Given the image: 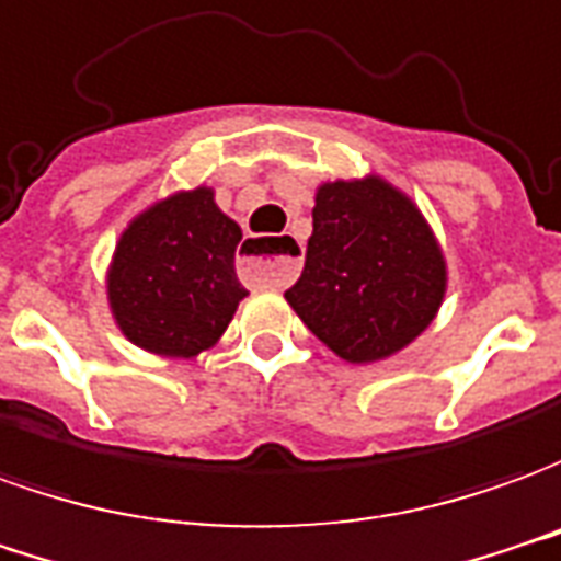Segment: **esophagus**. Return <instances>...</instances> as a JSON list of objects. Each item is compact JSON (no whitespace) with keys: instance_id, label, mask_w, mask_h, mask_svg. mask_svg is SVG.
<instances>
[{"instance_id":"obj_1","label":"esophagus","mask_w":561,"mask_h":561,"mask_svg":"<svg viewBox=\"0 0 561 561\" xmlns=\"http://www.w3.org/2000/svg\"><path fill=\"white\" fill-rule=\"evenodd\" d=\"M241 268L256 284L287 287L301 268V244L289 236L277 241H250L248 253L241 256Z\"/></svg>"}]
</instances>
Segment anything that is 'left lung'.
<instances>
[{"label":"left lung","instance_id":"obj_1","mask_svg":"<svg viewBox=\"0 0 561 561\" xmlns=\"http://www.w3.org/2000/svg\"><path fill=\"white\" fill-rule=\"evenodd\" d=\"M444 287V256L414 202L363 178L317 190L305 268L284 296L341 359L377 363L435 320Z\"/></svg>","mask_w":561,"mask_h":561}]
</instances>
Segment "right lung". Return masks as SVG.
<instances>
[{
    "instance_id": "1",
    "label": "right lung",
    "mask_w": 561,
    "mask_h": 561,
    "mask_svg": "<svg viewBox=\"0 0 561 561\" xmlns=\"http://www.w3.org/2000/svg\"><path fill=\"white\" fill-rule=\"evenodd\" d=\"M241 229L198 186L138 214L108 272L114 320L133 344L190 359L224 335L248 296L236 274Z\"/></svg>"
}]
</instances>
